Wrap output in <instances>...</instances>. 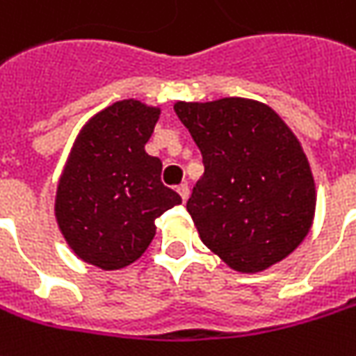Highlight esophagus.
Returning <instances> with one entry per match:
<instances>
[{
  "instance_id": "1",
  "label": "esophagus",
  "mask_w": 356,
  "mask_h": 356,
  "mask_svg": "<svg viewBox=\"0 0 356 356\" xmlns=\"http://www.w3.org/2000/svg\"><path fill=\"white\" fill-rule=\"evenodd\" d=\"M177 193L181 195V198H183V200H187V198H188V185H187V183H181V185L177 187Z\"/></svg>"
}]
</instances>
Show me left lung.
<instances>
[{
	"label": "left lung",
	"instance_id": "8db88e82",
	"mask_svg": "<svg viewBox=\"0 0 356 356\" xmlns=\"http://www.w3.org/2000/svg\"><path fill=\"white\" fill-rule=\"evenodd\" d=\"M173 108L204 161L187 200L202 243L238 273L289 257L316 216V183L294 132L269 105L243 97Z\"/></svg>",
	"mask_w": 356,
	"mask_h": 356
}]
</instances>
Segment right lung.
Instances as JSON below:
<instances>
[{"mask_svg":"<svg viewBox=\"0 0 356 356\" xmlns=\"http://www.w3.org/2000/svg\"><path fill=\"white\" fill-rule=\"evenodd\" d=\"M161 108L136 99L108 105L77 132L60 173L54 216L77 259L118 270L142 257L156 218L181 202L146 152Z\"/></svg>","mask_w":356,"mask_h":356,"instance_id":"right-lung-1","label":"right lung"}]
</instances>
